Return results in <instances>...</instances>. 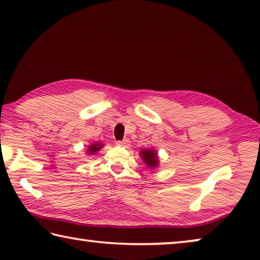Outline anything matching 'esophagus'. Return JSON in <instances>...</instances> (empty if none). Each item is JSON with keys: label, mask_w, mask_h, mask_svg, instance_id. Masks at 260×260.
Segmentation results:
<instances>
[{"label": "esophagus", "mask_w": 260, "mask_h": 260, "mask_svg": "<svg viewBox=\"0 0 260 260\" xmlns=\"http://www.w3.org/2000/svg\"><path fill=\"white\" fill-rule=\"evenodd\" d=\"M116 145L117 146L120 147H127L130 145V142L127 139H124V140H117L116 142Z\"/></svg>", "instance_id": "esophagus-1"}]
</instances>
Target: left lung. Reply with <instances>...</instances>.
<instances>
[{
  "label": "left lung",
  "instance_id": "obj_1",
  "mask_svg": "<svg viewBox=\"0 0 260 260\" xmlns=\"http://www.w3.org/2000/svg\"><path fill=\"white\" fill-rule=\"evenodd\" d=\"M140 156H142L143 161L146 163V166L151 169L157 168L158 166V156L157 153L154 149H143L140 152Z\"/></svg>",
  "mask_w": 260,
  "mask_h": 260
}]
</instances>
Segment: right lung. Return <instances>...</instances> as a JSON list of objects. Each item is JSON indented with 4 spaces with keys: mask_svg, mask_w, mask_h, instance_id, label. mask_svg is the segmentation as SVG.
<instances>
[{
    "mask_svg": "<svg viewBox=\"0 0 260 260\" xmlns=\"http://www.w3.org/2000/svg\"><path fill=\"white\" fill-rule=\"evenodd\" d=\"M103 147V144L102 143H93L91 144L89 148H88V154H94L95 152L100 151V148Z\"/></svg>",
    "mask_w": 260,
    "mask_h": 260,
    "instance_id": "add662e5",
    "label": "right lung"
}]
</instances>
